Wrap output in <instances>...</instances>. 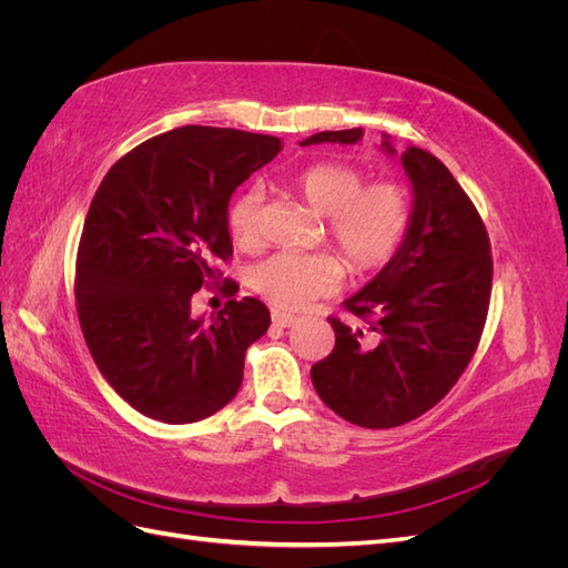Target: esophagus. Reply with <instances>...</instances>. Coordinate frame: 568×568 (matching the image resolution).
Listing matches in <instances>:
<instances>
[{"instance_id": "34e87169", "label": "esophagus", "mask_w": 568, "mask_h": 568, "mask_svg": "<svg viewBox=\"0 0 568 568\" xmlns=\"http://www.w3.org/2000/svg\"><path fill=\"white\" fill-rule=\"evenodd\" d=\"M272 322L277 324V326H294L296 322H298V317L296 315H291V313H284V311H277V307H272Z\"/></svg>"}]
</instances>
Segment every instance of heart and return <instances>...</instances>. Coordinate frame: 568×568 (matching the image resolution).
<instances>
[{
  "instance_id": "1",
  "label": "heart",
  "mask_w": 568,
  "mask_h": 568,
  "mask_svg": "<svg viewBox=\"0 0 568 568\" xmlns=\"http://www.w3.org/2000/svg\"><path fill=\"white\" fill-rule=\"evenodd\" d=\"M367 184V175L351 163L322 161L291 180V189L326 217V236L355 274L382 267L398 251L407 222L409 199L400 184ZM263 196L257 189L239 194L227 213L234 242L253 251L261 244ZM343 277V265L329 253H277L255 265L253 288L272 305L296 311L313 298L332 294Z\"/></svg>"
}]
</instances>
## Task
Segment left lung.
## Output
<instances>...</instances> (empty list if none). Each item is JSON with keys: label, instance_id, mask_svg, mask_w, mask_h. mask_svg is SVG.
Instances as JSON below:
<instances>
[{"label": "left lung", "instance_id": "left-lung-1", "mask_svg": "<svg viewBox=\"0 0 568 568\" xmlns=\"http://www.w3.org/2000/svg\"><path fill=\"white\" fill-rule=\"evenodd\" d=\"M363 134L317 132L301 146L357 144ZM382 149L398 156L388 134ZM398 159L412 186L403 242L343 301L365 329L329 317L336 346L311 369L324 405L365 428L400 426L445 398L478 346L493 284L486 227L450 170L412 144Z\"/></svg>", "mask_w": 568, "mask_h": 568}]
</instances>
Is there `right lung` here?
<instances>
[{
	"label": "right lung",
	"mask_w": 568,
	"mask_h": 568,
	"mask_svg": "<svg viewBox=\"0 0 568 568\" xmlns=\"http://www.w3.org/2000/svg\"><path fill=\"white\" fill-rule=\"evenodd\" d=\"M280 151L270 134L186 125L125 153L99 184L78 248V317L99 372L142 415L201 422L242 386L270 311L232 298L209 322L192 296L232 255L234 189Z\"/></svg>",
	"instance_id": "right-lung-1"
}]
</instances>
